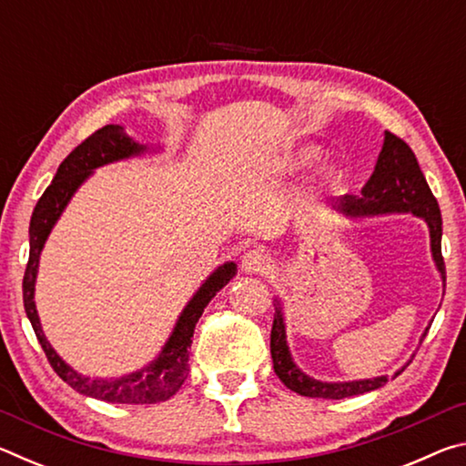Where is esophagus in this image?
<instances>
[{
    "mask_svg": "<svg viewBox=\"0 0 466 466\" xmlns=\"http://www.w3.org/2000/svg\"><path fill=\"white\" fill-rule=\"evenodd\" d=\"M269 267H271L269 258H267L265 252L258 250V248H252L242 257V269L247 273L263 275V273L269 271Z\"/></svg>",
    "mask_w": 466,
    "mask_h": 466,
    "instance_id": "34e87169",
    "label": "esophagus"
}]
</instances>
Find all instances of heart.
<instances>
[{
    "label": "heart",
    "instance_id": "1",
    "mask_svg": "<svg viewBox=\"0 0 466 466\" xmlns=\"http://www.w3.org/2000/svg\"><path fill=\"white\" fill-rule=\"evenodd\" d=\"M314 157H317V152H314V149H306V152H302L298 157H294L291 167H296V168L309 167V164L314 160Z\"/></svg>",
    "mask_w": 466,
    "mask_h": 466
}]
</instances>
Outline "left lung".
Segmentation results:
<instances>
[{"instance_id": "left-lung-1", "label": "left lung", "mask_w": 466, "mask_h": 466, "mask_svg": "<svg viewBox=\"0 0 466 466\" xmlns=\"http://www.w3.org/2000/svg\"><path fill=\"white\" fill-rule=\"evenodd\" d=\"M337 208L350 216H372V214H389V211H411V214L423 218L430 226L431 238V255L446 281V265L441 257V216L440 205L428 187L420 162L407 141L384 133V146L378 156L376 168L372 177L361 188V197L345 195L337 201ZM428 335V333H425ZM271 358L273 370L279 380L302 397L310 399H345L353 394H364L376 390L389 382V376L370 378V380L356 382H319L299 372L294 361H291L286 327H283L281 312L275 310L273 327H271ZM400 374V372H399Z\"/></svg>"}]
</instances>
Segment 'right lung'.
Masks as SVG:
<instances>
[{
	"label": "right lung",
	"mask_w": 466,
	"mask_h": 466,
	"mask_svg": "<svg viewBox=\"0 0 466 466\" xmlns=\"http://www.w3.org/2000/svg\"><path fill=\"white\" fill-rule=\"evenodd\" d=\"M144 146H139L123 133L121 125H105V127L94 131L90 137H86L80 146H77L66 160L59 164L57 175H55L53 183L46 187L41 199H38L36 208L30 218V255L28 265L25 271V279H22V296H25V310L35 329V335L41 343L46 360H49L51 368L57 372L63 382H67L74 390L86 394V397H94L106 403H127V405H144V403H162V400L170 399L180 384L185 382L188 374V356H191V343L195 325L203 314V309L209 304L219 289H222L228 281L234 278L236 265L226 263L211 275V278L203 283V288L197 291L195 298L188 302L187 309L180 314V319L175 327V333L168 339L167 347H164L157 360L146 366L139 372H133L123 378H110V380H90L76 370L69 368L63 361L51 343L46 341L38 322V314L35 309V281H36V269H38V257L45 247L46 236H49L53 224L57 222L63 208L72 199V195L77 187L84 183V178L90 175L94 168L102 167V164L121 160V157H129L133 154L144 152Z\"/></svg>",
	"instance_id": "add662e5"
}]
</instances>
